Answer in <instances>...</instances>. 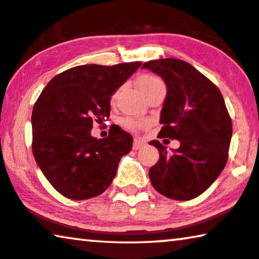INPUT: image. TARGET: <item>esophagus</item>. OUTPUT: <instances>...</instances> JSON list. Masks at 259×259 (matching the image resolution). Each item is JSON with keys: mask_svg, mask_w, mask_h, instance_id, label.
Listing matches in <instances>:
<instances>
[{"mask_svg": "<svg viewBox=\"0 0 259 259\" xmlns=\"http://www.w3.org/2000/svg\"><path fill=\"white\" fill-rule=\"evenodd\" d=\"M144 147V142L141 140V138H134L133 143V149L134 150H138V149H142Z\"/></svg>", "mask_w": 259, "mask_h": 259, "instance_id": "1", "label": "esophagus"}]
</instances>
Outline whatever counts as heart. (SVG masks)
<instances>
[{"label": "heart", "mask_w": 259, "mask_h": 259, "mask_svg": "<svg viewBox=\"0 0 259 259\" xmlns=\"http://www.w3.org/2000/svg\"><path fill=\"white\" fill-rule=\"evenodd\" d=\"M138 88L141 89V92L144 95L150 92L151 89H154L155 87L164 84L161 78L156 77L154 75H143L138 78L137 81ZM115 98V95L112 96V100ZM149 124V122L147 119H138V118H134V117H123L121 119V125L123 128L128 129L130 131H137L145 128Z\"/></svg>", "instance_id": "obj_1"}]
</instances>
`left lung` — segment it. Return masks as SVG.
<instances>
[{"instance_id": "obj_1", "label": "left lung", "mask_w": 259, "mask_h": 259, "mask_svg": "<svg viewBox=\"0 0 259 259\" xmlns=\"http://www.w3.org/2000/svg\"><path fill=\"white\" fill-rule=\"evenodd\" d=\"M143 68L166 84L158 138L181 143L169 152L159 141L150 142L159 152L158 162L149 170L152 187L176 201L198 197L228 162L232 123L224 98L209 78L182 60L149 61Z\"/></svg>"}]
</instances>
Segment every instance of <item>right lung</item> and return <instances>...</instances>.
I'll return each instance as SVG.
<instances>
[{"label": "right lung", "mask_w": 259, "mask_h": 259, "mask_svg": "<svg viewBox=\"0 0 259 259\" xmlns=\"http://www.w3.org/2000/svg\"><path fill=\"white\" fill-rule=\"evenodd\" d=\"M141 62L70 68L42 90L32 109V154L49 183L64 197L81 201L107 190L133 136L116 125L107 138L90 135L93 123L110 115V96Z\"/></svg>", "instance_id": "right-lung-1"}]
</instances>
